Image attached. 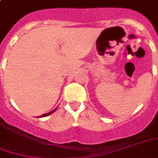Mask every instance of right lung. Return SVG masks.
<instances>
[{"mask_svg":"<svg viewBox=\"0 0 158 158\" xmlns=\"http://www.w3.org/2000/svg\"><path fill=\"white\" fill-rule=\"evenodd\" d=\"M56 110H56H53V111H51V112H49V113H47V114H43V115H42V117H44V116H48V115H49V114H51L52 113H54V112H55Z\"/></svg>","mask_w":158,"mask_h":158,"instance_id":"1","label":"right lung"}]
</instances>
